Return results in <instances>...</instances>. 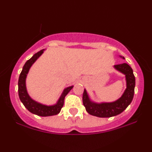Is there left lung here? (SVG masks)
<instances>
[{
	"label": "left lung",
	"mask_w": 152,
	"mask_h": 152,
	"mask_svg": "<svg viewBox=\"0 0 152 152\" xmlns=\"http://www.w3.org/2000/svg\"><path fill=\"white\" fill-rule=\"evenodd\" d=\"M123 58H124L123 57ZM114 68L126 76V90L121 98L118 99L116 102L96 104L90 100L86 91L84 89L83 94V106L86 108L87 112L92 116L101 118H107L116 116L123 112L133 99L134 87H135V77H134L133 70L130 66L126 63L115 65Z\"/></svg>",
	"instance_id": "obj_1"
}]
</instances>
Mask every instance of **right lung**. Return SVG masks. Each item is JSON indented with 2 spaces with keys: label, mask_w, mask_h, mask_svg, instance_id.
Segmentation results:
<instances>
[{
  "label": "right lung",
  "mask_w": 152,
  "mask_h": 152,
  "mask_svg": "<svg viewBox=\"0 0 152 152\" xmlns=\"http://www.w3.org/2000/svg\"><path fill=\"white\" fill-rule=\"evenodd\" d=\"M43 50H41L40 51H38V53H35L29 60H28L26 62L25 65L23 67V70L21 73H20V76H19L18 79V96L19 98H20V100L21 101V102L23 103L24 106L30 112L32 113V114L38 115V116H49L59 114V112H60L61 110L62 109L63 106H64L65 96L72 89V88L74 86H71L65 88L64 90V91H63L61 97L59 98L58 102L55 105H43V104L35 102L34 100H33L29 96L26 86V76H27V74L28 73V71L31 67V66L37 60L38 57L43 53Z\"/></svg>",
  "instance_id": "obj_1"
}]
</instances>
